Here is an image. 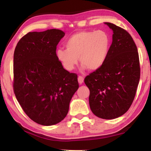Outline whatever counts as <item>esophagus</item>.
I'll return each mask as SVG.
<instances>
[{"instance_id": "1", "label": "esophagus", "mask_w": 151, "mask_h": 151, "mask_svg": "<svg viewBox=\"0 0 151 151\" xmlns=\"http://www.w3.org/2000/svg\"><path fill=\"white\" fill-rule=\"evenodd\" d=\"M78 82H79V84H81L83 83V82H84V78H83V76H78Z\"/></svg>"}]
</instances>
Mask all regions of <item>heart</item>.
Returning a JSON list of instances; mask_svg holds the SVG:
<instances>
[{
  "mask_svg": "<svg viewBox=\"0 0 151 151\" xmlns=\"http://www.w3.org/2000/svg\"><path fill=\"white\" fill-rule=\"evenodd\" d=\"M67 49H58L56 56L68 71L74 69L78 58L83 67L94 71L103 65L108 56L111 38L102 30L81 31L71 35L65 42Z\"/></svg>",
  "mask_w": 151,
  "mask_h": 151,
  "instance_id": "heart-1",
  "label": "heart"
}]
</instances>
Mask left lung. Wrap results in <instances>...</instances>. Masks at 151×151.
<instances>
[{
    "label": "left lung",
    "mask_w": 151,
    "mask_h": 151,
    "mask_svg": "<svg viewBox=\"0 0 151 151\" xmlns=\"http://www.w3.org/2000/svg\"><path fill=\"white\" fill-rule=\"evenodd\" d=\"M113 42L106 61L84 78L91 110L102 119L117 118L129 110L140 78L137 48L129 33L110 22Z\"/></svg>",
    "instance_id": "8db88e82"
}]
</instances>
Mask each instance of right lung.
<instances>
[{"mask_svg":"<svg viewBox=\"0 0 151 151\" xmlns=\"http://www.w3.org/2000/svg\"><path fill=\"white\" fill-rule=\"evenodd\" d=\"M65 34L55 29L29 32L14 51V92L26 115L41 125L63 120L79 88L77 74L64 69L56 56Z\"/></svg>","mask_w":151,"mask_h":151,"instance_id":"1","label":"right lung"}]
</instances>
